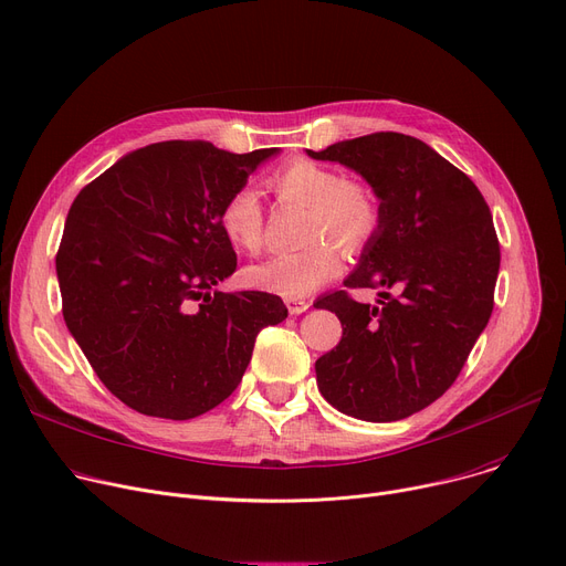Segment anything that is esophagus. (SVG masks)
Listing matches in <instances>:
<instances>
[{"instance_id": "esophagus-1", "label": "esophagus", "mask_w": 566, "mask_h": 566, "mask_svg": "<svg viewBox=\"0 0 566 566\" xmlns=\"http://www.w3.org/2000/svg\"><path fill=\"white\" fill-rule=\"evenodd\" d=\"M284 303H286V307H289L291 314H303V312H307L310 305H312L310 301H303V298H286Z\"/></svg>"}]
</instances>
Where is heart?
I'll list each match as a JSON object with an SVG mask.
<instances>
[{"label":"heart","instance_id":"1","mask_svg":"<svg viewBox=\"0 0 566 566\" xmlns=\"http://www.w3.org/2000/svg\"><path fill=\"white\" fill-rule=\"evenodd\" d=\"M271 186L284 201L310 208L307 238H333L342 248L355 252L367 245L378 227V206L371 192L346 181L333 167L310 160H295L280 169ZM220 227L227 241L243 252H256L263 238V206L252 186L233 190L220 208ZM342 271L339 250L321 241L303 252L277 254L263 263L250 265L245 280L263 291H273L284 298H303Z\"/></svg>","mask_w":566,"mask_h":566}]
</instances>
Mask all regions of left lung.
<instances>
[{
  "label": "left lung",
  "mask_w": 566,
  "mask_h": 566,
  "mask_svg": "<svg viewBox=\"0 0 566 566\" xmlns=\"http://www.w3.org/2000/svg\"><path fill=\"white\" fill-rule=\"evenodd\" d=\"M307 156L371 186L378 227L344 284L382 289L378 305L346 291L316 301L342 321L337 348L316 360L318 390L350 418L403 420L444 395L491 318L500 268L491 211L461 169L410 135L374 133Z\"/></svg>",
  "instance_id": "8db88e82"
}]
</instances>
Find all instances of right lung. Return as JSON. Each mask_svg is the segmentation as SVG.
Returning <instances> with one entry per match:
<instances>
[{"label":"right lung","mask_w":566,"mask_h":566,"mask_svg":"<svg viewBox=\"0 0 566 566\" xmlns=\"http://www.w3.org/2000/svg\"><path fill=\"white\" fill-rule=\"evenodd\" d=\"M277 154L158 142L75 197L56 252L64 321L133 410L190 420L216 408L241 382L261 328L286 318L280 295L216 291L235 271L220 208Z\"/></svg>","instance_id":"right-lung-1"}]
</instances>
